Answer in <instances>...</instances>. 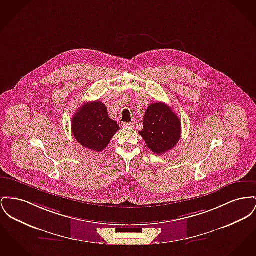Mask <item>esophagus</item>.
Returning <instances> with one entry per match:
<instances>
[{
  "label": "esophagus",
  "instance_id": "esophagus-1",
  "mask_svg": "<svg viewBox=\"0 0 256 256\" xmlns=\"http://www.w3.org/2000/svg\"><path fill=\"white\" fill-rule=\"evenodd\" d=\"M122 126H124V128H132V126H134V122H124V124H122Z\"/></svg>",
  "mask_w": 256,
  "mask_h": 256
}]
</instances>
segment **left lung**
I'll use <instances>...</instances> for the list:
<instances>
[{"label": "left lung", "instance_id": "8db88e82", "mask_svg": "<svg viewBox=\"0 0 256 256\" xmlns=\"http://www.w3.org/2000/svg\"><path fill=\"white\" fill-rule=\"evenodd\" d=\"M143 126L139 134L154 154H162L172 150L180 140V120L164 102L150 104L145 112Z\"/></svg>", "mask_w": 256, "mask_h": 256}]
</instances>
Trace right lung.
Here are the masks:
<instances>
[{"label":"right lung","instance_id":"add662e5","mask_svg":"<svg viewBox=\"0 0 256 256\" xmlns=\"http://www.w3.org/2000/svg\"><path fill=\"white\" fill-rule=\"evenodd\" d=\"M72 130L76 141L83 147L100 152L106 149L120 126L109 117L106 104L96 100L85 104L76 111Z\"/></svg>","mask_w":256,"mask_h":256}]
</instances>
